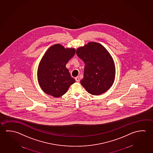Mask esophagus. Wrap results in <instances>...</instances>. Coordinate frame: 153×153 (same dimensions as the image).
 Here are the masks:
<instances>
[{"mask_svg":"<svg viewBox=\"0 0 153 153\" xmlns=\"http://www.w3.org/2000/svg\"><path fill=\"white\" fill-rule=\"evenodd\" d=\"M75 80L77 82H79V81H80L79 77H76L75 78Z\"/></svg>","mask_w":153,"mask_h":153,"instance_id":"1","label":"esophagus"}]
</instances>
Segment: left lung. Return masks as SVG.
Returning a JSON list of instances; mask_svg holds the SVG:
<instances>
[{
  "instance_id": "left-lung-1",
  "label": "left lung",
  "mask_w": 153,
  "mask_h": 153,
  "mask_svg": "<svg viewBox=\"0 0 153 153\" xmlns=\"http://www.w3.org/2000/svg\"><path fill=\"white\" fill-rule=\"evenodd\" d=\"M76 54L85 63L81 85L92 95H100L113 85L115 78L113 59L99 43L90 42L78 48Z\"/></svg>"
}]
</instances>
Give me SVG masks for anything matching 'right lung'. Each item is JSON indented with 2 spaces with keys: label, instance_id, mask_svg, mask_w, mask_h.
Returning a JSON list of instances; mask_svg holds the SVG:
<instances>
[{
  "label": "right lung",
  "instance_id": "1",
  "mask_svg": "<svg viewBox=\"0 0 153 153\" xmlns=\"http://www.w3.org/2000/svg\"><path fill=\"white\" fill-rule=\"evenodd\" d=\"M75 51L74 48H65L57 44L45 52L38 65L37 78L40 88L46 94L60 97L75 82L65 67Z\"/></svg>",
  "mask_w": 153,
  "mask_h": 153
}]
</instances>
